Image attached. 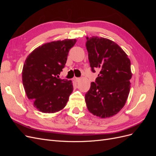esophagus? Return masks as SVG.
I'll use <instances>...</instances> for the list:
<instances>
[{
	"label": "esophagus",
	"instance_id": "obj_1",
	"mask_svg": "<svg viewBox=\"0 0 156 156\" xmlns=\"http://www.w3.org/2000/svg\"><path fill=\"white\" fill-rule=\"evenodd\" d=\"M73 80V81H74L75 83H77V82H79V81H80V80H81V79L78 78V77H74Z\"/></svg>",
	"mask_w": 156,
	"mask_h": 156
}]
</instances>
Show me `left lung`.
<instances>
[{
  "label": "left lung",
  "mask_w": 156,
  "mask_h": 156,
  "mask_svg": "<svg viewBox=\"0 0 156 156\" xmlns=\"http://www.w3.org/2000/svg\"><path fill=\"white\" fill-rule=\"evenodd\" d=\"M86 47L92 72L100 70L96 81L85 94L90 112L102 119L116 115L123 107L130 90L131 62L127 54L112 40L87 37Z\"/></svg>",
  "instance_id": "1"
}]
</instances>
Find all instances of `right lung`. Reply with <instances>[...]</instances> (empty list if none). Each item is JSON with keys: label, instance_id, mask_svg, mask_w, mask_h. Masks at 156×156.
<instances>
[{"label": "right lung", "instance_id": "add662e5", "mask_svg": "<svg viewBox=\"0 0 156 156\" xmlns=\"http://www.w3.org/2000/svg\"><path fill=\"white\" fill-rule=\"evenodd\" d=\"M75 39L51 41L39 46L26 58L22 71L23 87L37 110L54 113L63 109L72 93V81L58 79Z\"/></svg>", "mask_w": 156, "mask_h": 156}]
</instances>
